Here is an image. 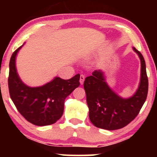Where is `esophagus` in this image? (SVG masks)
<instances>
[{"mask_svg":"<svg viewBox=\"0 0 157 157\" xmlns=\"http://www.w3.org/2000/svg\"><path fill=\"white\" fill-rule=\"evenodd\" d=\"M84 80H85V75H81L80 77V82L81 85L83 84Z\"/></svg>","mask_w":157,"mask_h":157,"instance_id":"1","label":"esophagus"}]
</instances>
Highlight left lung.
Here are the masks:
<instances>
[{"mask_svg": "<svg viewBox=\"0 0 157 157\" xmlns=\"http://www.w3.org/2000/svg\"><path fill=\"white\" fill-rule=\"evenodd\" d=\"M141 60V78L139 88L133 97L123 99L109 87L103 73L96 70L84 81L86 101L89 109V119L94 125L105 130L122 128L136 118L148 91V80L143 56L134 47Z\"/></svg>", "mask_w": 157, "mask_h": 157, "instance_id": "left-lung-1", "label": "left lung"}]
</instances>
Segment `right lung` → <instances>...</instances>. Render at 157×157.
I'll return each instance as SVG.
<instances>
[{"label":"right lung","instance_id":"right-lung-1","mask_svg":"<svg viewBox=\"0 0 157 157\" xmlns=\"http://www.w3.org/2000/svg\"><path fill=\"white\" fill-rule=\"evenodd\" d=\"M20 46L11 57L8 86L10 95L17 111L28 122L38 126L52 125L62 117L65 99L80 86V75L69 80L55 77L40 87L25 85L17 75L15 57Z\"/></svg>","mask_w":157,"mask_h":157}]
</instances>
